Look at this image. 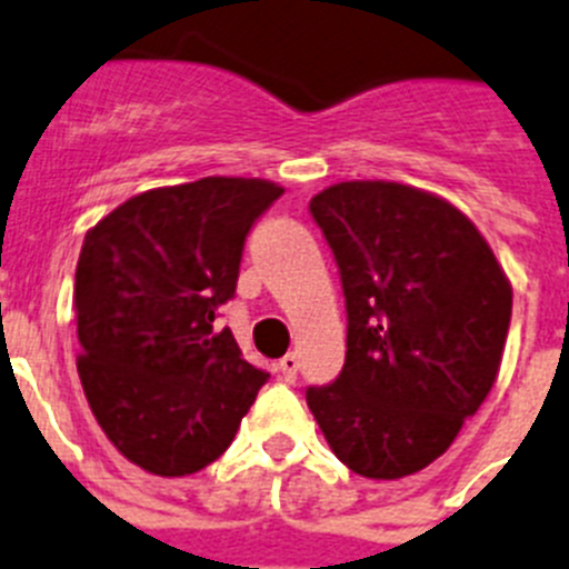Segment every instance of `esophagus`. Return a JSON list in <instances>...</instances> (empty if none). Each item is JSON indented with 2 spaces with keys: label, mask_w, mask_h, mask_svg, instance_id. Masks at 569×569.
<instances>
[{
  "label": "esophagus",
  "mask_w": 569,
  "mask_h": 569,
  "mask_svg": "<svg viewBox=\"0 0 569 569\" xmlns=\"http://www.w3.org/2000/svg\"><path fill=\"white\" fill-rule=\"evenodd\" d=\"M296 373H299V356H296V353L281 356V359H279V376H281V379L293 381Z\"/></svg>",
  "instance_id": "34e87169"
}]
</instances>
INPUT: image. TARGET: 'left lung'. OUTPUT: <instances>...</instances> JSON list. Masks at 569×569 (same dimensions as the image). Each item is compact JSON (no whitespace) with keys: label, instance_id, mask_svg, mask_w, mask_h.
<instances>
[{"label":"left lung","instance_id":"1","mask_svg":"<svg viewBox=\"0 0 569 569\" xmlns=\"http://www.w3.org/2000/svg\"><path fill=\"white\" fill-rule=\"evenodd\" d=\"M347 310V353L308 407L330 450L367 479L425 470L499 376L512 290L461 210L396 182L310 199Z\"/></svg>","mask_w":569,"mask_h":569}]
</instances>
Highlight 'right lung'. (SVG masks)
<instances>
[{"instance_id":"right-lung-1","label":"right lung","mask_w":569,"mask_h":569,"mask_svg":"<svg viewBox=\"0 0 569 569\" xmlns=\"http://www.w3.org/2000/svg\"><path fill=\"white\" fill-rule=\"evenodd\" d=\"M281 193L208 176L133 196L84 236L79 379L104 436L142 470L188 476L219 459L270 379L213 321L236 296L250 228Z\"/></svg>"}]
</instances>
